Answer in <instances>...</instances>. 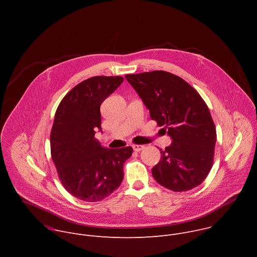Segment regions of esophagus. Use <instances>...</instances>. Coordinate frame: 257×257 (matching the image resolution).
I'll list each match as a JSON object with an SVG mask.
<instances>
[{
  "label": "esophagus",
  "mask_w": 257,
  "mask_h": 257,
  "mask_svg": "<svg viewBox=\"0 0 257 257\" xmlns=\"http://www.w3.org/2000/svg\"><path fill=\"white\" fill-rule=\"evenodd\" d=\"M132 148L134 150V152H140L144 149V145H140V144H133Z\"/></svg>",
  "instance_id": "1"
}]
</instances>
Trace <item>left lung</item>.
I'll return each instance as SVG.
<instances>
[{
    "instance_id": "obj_1",
    "label": "left lung",
    "mask_w": 257,
    "mask_h": 257,
    "mask_svg": "<svg viewBox=\"0 0 257 257\" xmlns=\"http://www.w3.org/2000/svg\"><path fill=\"white\" fill-rule=\"evenodd\" d=\"M151 118L164 126L172 143L161 151L152 174L174 192L191 190L204 181L214 157L215 126L200 94L184 79L166 71L127 74Z\"/></svg>"
}]
</instances>
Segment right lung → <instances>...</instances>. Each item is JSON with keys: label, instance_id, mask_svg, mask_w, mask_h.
Here are the masks:
<instances>
[{"label": "right lung", "instance_id": "1", "mask_svg": "<svg viewBox=\"0 0 257 257\" xmlns=\"http://www.w3.org/2000/svg\"><path fill=\"white\" fill-rule=\"evenodd\" d=\"M124 81L94 76L73 87L61 100L51 131V155L64 188L87 202L112 194L124 178V163L133 150L104 149L94 137L101 130L100 104Z\"/></svg>", "mask_w": 257, "mask_h": 257}]
</instances>
